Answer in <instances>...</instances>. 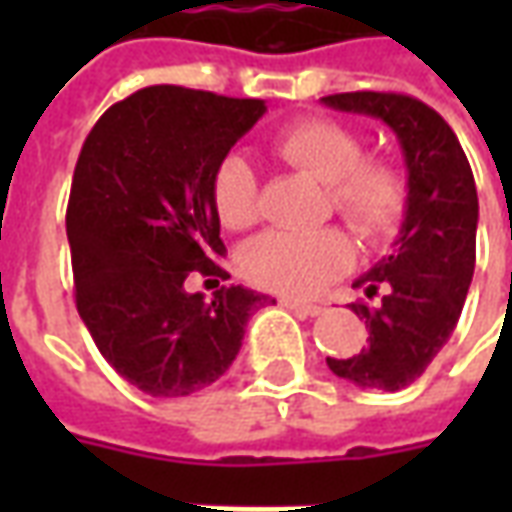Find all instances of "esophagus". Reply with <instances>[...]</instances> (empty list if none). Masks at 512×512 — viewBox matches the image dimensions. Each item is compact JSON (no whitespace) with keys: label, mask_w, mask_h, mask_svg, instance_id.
<instances>
[{"label":"esophagus","mask_w":512,"mask_h":512,"mask_svg":"<svg viewBox=\"0 0 512 512\" xmlns=\"http://www.w3.org/2000/svg\"><path fill=\"white\" fill-rule=\"evenodd\" d=\"M279 304L296 312L299 318H318V315H323L321 304H307V301H296V299H279Z\"/></svg>","instance_id":"esophagus-1"}]
</instances>
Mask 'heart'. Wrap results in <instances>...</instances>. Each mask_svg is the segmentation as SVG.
Listing matches in <instances>:
<instances>
[{"label":"heart","instance_id":"obj_1","mask_svg":"<svg viewBox=\"0 0 512 512\" xmlns=\"http://www.w3.org/2000/svg\"><path fill=\"white\" fill-rule=\"evenodd\" d=\"M274 153L321 183L329 202L365 244L389 241L408 208V175L392 158H365L354 128L326 117L290 123L274 136ZM211 200L227 230L257 222V178L249 158L230 153L211 180ZM354 263V244L337 227L268 230L241 252V271L257 288L282 296H312Z\"/></svg>","mask_w":512,"mask_h":512}]
</instances>
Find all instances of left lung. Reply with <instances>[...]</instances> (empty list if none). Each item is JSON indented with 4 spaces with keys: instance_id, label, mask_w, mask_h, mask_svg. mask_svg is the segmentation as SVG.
<instances>
[{
    "instance_id": "obj_1",
    "label": "left lung",
    "mask_w": 512,
    "mask_h": 512,
    "mask_svg": "<svg viewBox=\"0 0 512 512\" xmlns=\"http://www.w3.org/2000/svg\"><path fill=\"white\" fill-rule=\"evenodd\" d=\"M323 104L370 115L392 128L406 158L408 208L392 252L354 288L373 304H348L367 326L356 356L332 359L334 376L397 392L414 384L450 340L474 274L477 189L466 153L444 117L403 93H337Z\"/></svg>"
}]
</instances>
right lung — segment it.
I'll use <instances>...</instances> for the list:
<instances>
[{"instance_id": "add662e5", "label": "right lung", "mask_w": 512, "mask_h": 512, "mask_svg": "<svg viewBox=\"0 0 512 512\" xmlns=\"http://www.w3.org/2000/svg\"><path fill=\"white\" fill-rule=\"evenodd\" d=\"M263 115L257 98L156 84L109 106L84 139L65 213L76 310L145 395L186 397L222 378L271 301L241 285L211 301L186 290L194 274L230 279L211 180Z\"/></svg>"}]
</instances>
